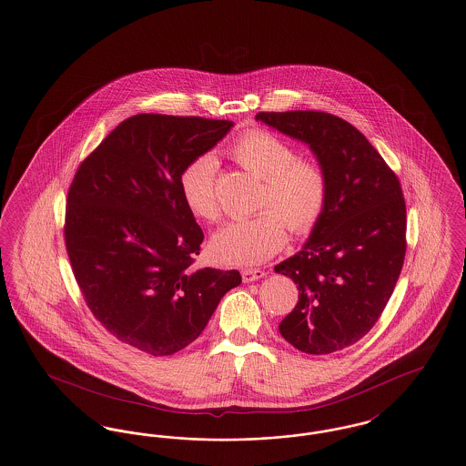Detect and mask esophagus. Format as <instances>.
<instances>
[{
    "label": "esophagus",
    "mask_w": 466,
    "mask_h": 466,
    "mask_svg": "<svg viewBox=\"0 0 466 466\" xmlns=\"http://www.w3.org/2000/svg\"><path fill=\"white\" fill-rule=\"evenodd\" d=\"M241 276L244 282H253L265 278V272L261 268H244L241 270Z\"/></svg>",
    "instance_id": "esophagus-1"
}]
</instances>
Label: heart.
<instances>
[{"instance_id": "b5f03b06", "label": "heart", "mask_w": 466, "mask_h": 466, "mask_svg": "<svg viewBox=\"0 0 466 466\" xmlns=\"http://www.w3.org/2000/svg\"><path fill=\"white\" fill-rule=\"evenodd\" d=\"M230 154L246 171L263 180L257 203L261 211L220 228L211 238L209 253L224 265H255L279 251L288 228L295 236L316 228L329 199V180L319 163L301 159L299 150L270 131L242 133ZM178 187L194 217L205 222L222 217L213 154L190 159L180 173Z\"/></svg>"}]
</instances>
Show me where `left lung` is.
Returning a JSON list of instances; mask_svg holds the SVG:
<instances>
[{"mask_svg":"<svg viewBox=\"0 0 466 466\" xmlns=\"http://www.w3.org/2000/svg\"><path fill=\"white\" fill-rule=\"evenodd\" d=\"M257 119L309 144L329 180L310 239L276 272L299 284V303L280 320L282 338L305 354H333L371 331L400 276L402 187L370 140L335 114L258 112Z\"/></svg>","mask_w":466,"mask_h":466,"instance_id":"obj_1","label":"left lung"}]
</instances>
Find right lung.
Here are the masks:
<instances>
[{
  "label": "right lung",
  "mask_w": 466,
  "mask_h": 466,
  "mask_svg": "<svg viewBox=\"0 0 466 466\" xmlns=\"http://www.w3.org/2000/svg\"><path fill=\"white\" fill-rule=\"evenodd\" d=\"M230 128L224 119L137 114L76 169L64 222L76 282L104 329L140 352L186 349L241 284L238 270L192 267L205 234L178 187L187 163Z\"/></svg>",
  "instance_id": "add662e5"
}]
</instances>
